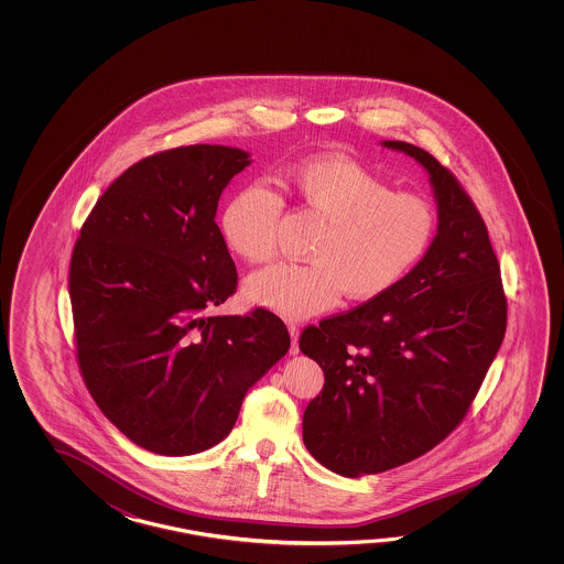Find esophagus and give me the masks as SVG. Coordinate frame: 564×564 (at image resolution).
Wrapping results in <instances>:
<instances>
[{"label": "esophagus", "mask_w": 564, "mask_h": 564, "mask_svg": "<svg viewBox=\"0 0 564 564\" xmlns=\"http://www.w3.org/2000/svg\"><path fill=\"white\" fill-rule=\"evenodd\" d=\"M288 333H290V336H292V345H290V355H299V326H296V324H288Z\"/></svg>", "instance_id": "1"}]
</instances>
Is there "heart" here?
Here are the masks:
<instances>
[{
    "label": "heart",
    "mask_w": 564,
    "mask_h": 564,
    "mask_svg": "<svg viewBox=\"0 0 564 564\" xmlns=\"http://www.w3.org/2000/svg\"><path fill=\"white\" fill-rule=\"evenodd\" d=\"M280 187L323 219L308 264L280 262L246 280L253 304L290 321L336 306L343 294L372 300L391 292L420 264L437 231L433 205L415 193L391 192L369 169L340 159H312L284 171ZM282 202L264 185H248L221 212L229 250L250 264L276 252Z\"/></svg>",
    "instance_id": "heart-1"
}]
</instances>
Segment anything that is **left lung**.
<instances>
[{
	"label": "left lung",
	"instance_id": "obj_1",
	"mask_svg": "<svg viewBox=\"0 0 564 564\" xmlns=\"http://www.w3.org/2000/svg\"><path fill=\"white\" fill-rule=\"evenodd\" d=\"M381 144L427 171L437 234L391 292L300 336V350L324 371L302 440L345 478L408 464L454 432L506 333L500 264L476 205L427 151Z\"/></svg>",
	"mask_w": 564,
	"mask_h": 564
}]
</instances>
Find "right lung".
I'll return each instance as SVG.
<instances>
[{
	"label": "right lung",
	"instance_id": "add662e5",
	"mask_svg": "<svg viewBox=\"0 0 564 564\" xmlns=\"http://www.w3.org/2000/svg\"><path fill=\"white\" fill-rule=\"evenodd\" d=\"M250 153L192 144L147 156L115 181L70 262L78 365L96 405L132 444L192 456L236 425L248 389L290 348L276 314L209 311L238 272L217 202Z\"/></svg>",
	"mask_w": 564,
	"mask_h": 564
}]
</instances>
